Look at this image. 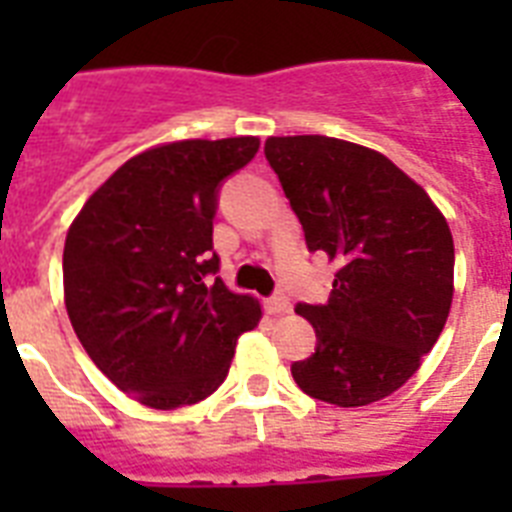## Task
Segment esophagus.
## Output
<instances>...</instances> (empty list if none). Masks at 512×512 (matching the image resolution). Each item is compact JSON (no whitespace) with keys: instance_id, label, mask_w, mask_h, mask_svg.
I'll list each match as a JSON object with an SVG mask.
<instances>
[{"instance_id":"34e87169","label":"esophagus","mask_w":512,"mask_h":512,"mask_svg":"<svg viewBox=\"0 0 512 512\" xmlns=\"http://www.w3.org/2000/svg\"><path fill=\"white\" fill-rule=\"evenodd\" d=\"M265 308H268V313H271V316H284V313L292 311V305H289V300L284 295L271 297V300L265 303Z\"/></svg>"}]
</instances>
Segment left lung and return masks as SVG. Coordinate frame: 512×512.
<instances>
[{
    "instance_id": "left-lung-1",
    "label": "left lung",
    "mask_w": 512,
    "mask_h": 512,
    "mask_svg": "<svg viewBox=\"0 0 512 512\" xmlns=\"http://www.w3.org/2000/svg\"><path fill=\"white\" fill-rule=\"evenodd\" d=\"M265 159L311 252L337 263L327 305L295 313L316 353L292 364L303 393L366 406L396 393L436 345L454 295V241L422 185L380 151L327 138L265 140Z\"/></svg>"
}]
</instances>
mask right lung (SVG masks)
<instances>
[{
    "label": "right lung",
    "mask_w": 512,
    "mask_h": 512,
    "mask_svg": "<svg viewBox=\"0 0 512 512\" xmlns=\"http://www.w3.org/2000/svg\"><path fill=\"white\" fill-rule=\"evenodd\" d=\"M260 140H175L124 162L66 233L63 297L76 337L116 388L151 409L212 396L236 340L263 319L217 276V185Z\"/></svg>",
    "instance_id": "add662e5"
}]
</instances>
